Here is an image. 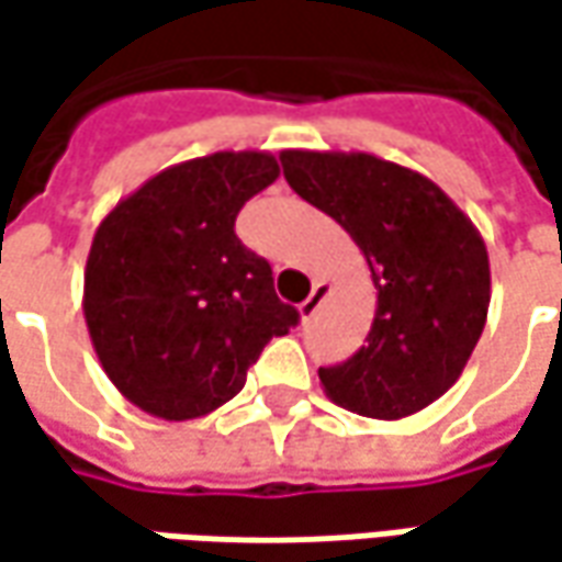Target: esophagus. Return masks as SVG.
I'll return each instance as SVG.
<instances>
[{
    "label": "esophagus",
    "instance_id": "34e87169",
    "mask_svg": "<svg viewBox=\"0 0 562 562\" xmlns=\"http://www.w3.org/2000/svg\"><path fill=\"white\" fill-rule=\"evenodd\" d=\"M328 293H331V288H328L325 281H315L313 293H310V296H306V300H303V303L296 306V310H300V318H303V322H306V318H313L315 310H318V306L325 303V296H328Z\"/></svg>",
    "mask_w": 562,
    "mask_h": 562
}]
</instances>
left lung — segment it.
<instances>
[{"label":"left lung","instance_id":"1","mask_svg":"<svg viewBox=\"0 0 562 562\" xmlns=\"http://www.w3.org/2000/svg\"><path fill=\"white\" fill-rule=\"evenodd\" d=\"M288 184L331 215L362 249L375 318L366 344L318 369L337 406L403 419L463 375L491 303V266L479 227L425 175L369 153L284 149Z\"/></svg>","mask_w":562,"mask_h":562}]
</instances>
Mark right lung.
Masks as SVG:
<instances>
[{
    "instance_id": "add662e5",
    "label": "right lung",
    "mask_w": 562,
    "mask_h": 562,
    "mask_svg": "<svg viewBox=\"0 0 562 562\" xmlns=\"http://www.w3.org/2000/svg\"><path fill=\"white\" fill-rule=\"evenodd\" d=\"M278 175L262 149L212 153L159 171L99 222L83 318L109 381L143 413L209 416L296 325L269 262L234 234L237 212Z\"/></svg>"
}]
</instances>
